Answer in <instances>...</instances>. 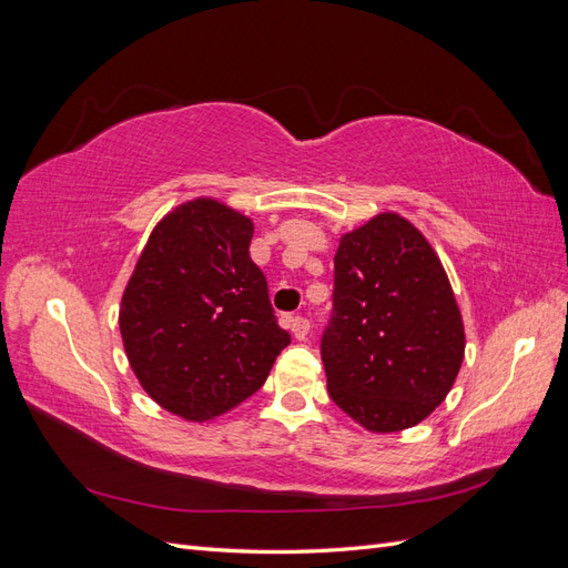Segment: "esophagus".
Returning <instances> with one entry per match:
<instances>
[{
  "label": "esophagus",
  "instance_id": "34e87169",
  "mask_svg": "<svg viewBox=\"0 0 568 568\" xmlns=\"http://www.w3.org/2000/svg\"><path fill=\"white\" fill-rule=\"evenodd\" d=\"M288 326H291V334H294L298 341H305V336L311 334V322H307V320L301 317V315L291 317V320H288Z\"/></svg>",
  "mask_w": 568,
  "mask_h": 568
}]
</instances>
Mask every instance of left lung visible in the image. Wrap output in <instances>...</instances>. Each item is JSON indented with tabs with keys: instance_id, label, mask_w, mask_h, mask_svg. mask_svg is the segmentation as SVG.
Masks as SVG:
<instances>
[{
	"instance_id": "left-lung-1",
	"label": "left lung",
	"mask_w": 568,
	"mask_h": 568,
	"mask_svg": "<svg viewBox=\"0 0 568 568\" xmlns=\"http://www.w3.org/2000/svg\"><path fill=\"white\" fill-rule=\"evenodd\" d=\"M464 346L448 274L409 220L388 211L341 234L322 363L351 419L372 434L424 422L450 393Z\"/></svg>"
}]
</instances>
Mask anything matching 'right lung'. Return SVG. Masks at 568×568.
Returning <instances> with one entry per match:
<instances>
[{
	"label": "right lung",
	"mask_w": 568,
	"mask_h": 568,
	"mask_svg": "<svg viewBox=\"0 0 568 568\" xmlns=\"http://www.w3.org/2000/svg\"><path fill=\"white\" fill-rule=\"evenodd\" d=\"M253 220L211 196L175 205L149 234L118 326L136 382L184 422H211L267 379L291 336L251 255Z\"/></svg>",
	"instance_id": "obj_1"
}]
</instances>
